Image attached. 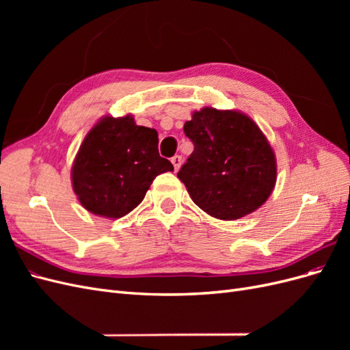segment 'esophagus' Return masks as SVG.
Wrapping results in <instances>:
<instances>
[{"instance_id": "34e87169", "label": "esophagus", "mask_w": 350, "mask_h": 350, "mask_svg": "<svg viewBox=\"0 0 350 350\" xmlns=\"http://www.w3.org/2000/svg\"><path fill=\"white\" fill-rule=\"evenodd\" d=\"M171 162H172V165H174V167H175V171H178L179 166H181V163H183V157L179 156V154H176V156H174V157L171 159Z\"/></svg>"}]
</instances>
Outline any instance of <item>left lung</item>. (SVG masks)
Instances as JSON below:
<instances>
[{
	"instance_id": "1",
	"label": "left lung",
	"mask_w": 350,
	"mask_h": 350,
	"mask_svg": "<svg viewBox=\"0 0 350 350\" xmlns=\"http://www.w3.org/2000/svg\"><path fill=\"white\" fill-rule=\"evenodd\" d=\"M184 133L194 152L178 178L201 210L235 220L266 203L276 184V156L248 115L203 108L184 124Z\"/></svg>"
}]
</instances>
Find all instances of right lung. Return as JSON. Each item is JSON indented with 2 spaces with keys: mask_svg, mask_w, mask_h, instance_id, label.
I'll return each mask as SVG.
<instances>
[{
  "mask_svg": "<svg viewBox=\"0 0 350 350\" xmlns=\"http://www.w3.org/2000/svg\"><path fill=\"white\" fill-rule=\"evenodd\" d=\"M157 143V131L137 125L131 115L103 116L84 137L71 169L81 206L108 219L129 215L157 175L174 171Z\"/></svg>",
  "mask_w": 350,
  "mask_h": 350,
  "instance_id": "obj_1",
  "label": "right lung"
}]
</instances>
